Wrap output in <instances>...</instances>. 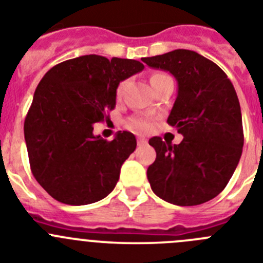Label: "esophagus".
<instances>
[{"instance_id": "obj_1", "label": "esophagus", "mask_w": 263, "mask_h": 263, "mask_svg": "<svg viewBox=\"0 0 263 263\" xmlns=\"http://www.w3.org/2000/svg\"><path fill=\"white\" fill-rule=\"evenodd\" d=\"M138 145H139V146L147 145V141H146L145 138H138Z\"/></svg>"}]
</instances>
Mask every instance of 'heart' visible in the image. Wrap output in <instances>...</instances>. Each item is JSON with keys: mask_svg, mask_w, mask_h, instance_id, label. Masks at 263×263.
I'll return each mask as SVG.
<instances>
[{"mask_svg": "<svg viewBox=\"0 0 263 263\" xmlns=\"http://www.w3.org/2000/svg\"><path fill=\"white\" fill-rule=\"evenodd\" d=\"M164 73H160V72H155V73H153L152 78H150V83H152V85L154 84L155 81L159 80V79L164 78ZM122 89H124V83L122 84H120V87H118L117 89V96L120 97L121 95H122ZM127 127L132 130H134V132H138V133H143V132H147V130H150V127H152V120L148 117H146V116H133V117H130L129 120H127L126 122Z\"/></svg>", "mask_w": 263, "mask_h": 263, "instance_id": "obj_1", "label": "heart"}]
</instances>
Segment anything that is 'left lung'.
Here are the masks:
<instances>
[{
  "label": "left lung",
  "mask_w": 263,
  "mask_h": 263,
  "mask_svg": "<svg viewBox=\"0 0 263 263\" xmlns=\"http://www.w3.org/2000/svg\"><path fill=\"white\" fill-rule=\"evenodd\" d=\"M142 62L178 81L167 122L183 136L179 145L160 137L148 141L157 152L147 168L153 192L175 205L210 201L227 187L242 154V117L233 84L217 64L195 51L174 50Z\"/></svg>",
  "instance_id": "obj_1"
}]
</instances>
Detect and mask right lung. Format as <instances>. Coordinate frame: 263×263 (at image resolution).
Instances as JSON below:
<instances>
[{
  "label": "right lung",
  "mask_w": 263,
  "mask_h": 263,
  "mask_svg": "<svg viewBox=\"0 0 263 263\" xmlns=\"http://www.w3.org/2000/svg\"><path fill=\"white\" fill-rule=\"evenodd\" d=\"M143 68L138 60L84 55L43 76L25 120V141L32 175L55 200L84 205L113 191L136 137L118 132L106 141L95 136L93 125L116 108L121 81Z\"/></svg>",
  "instance_id": "right-lung-1"
}]
</instances>
